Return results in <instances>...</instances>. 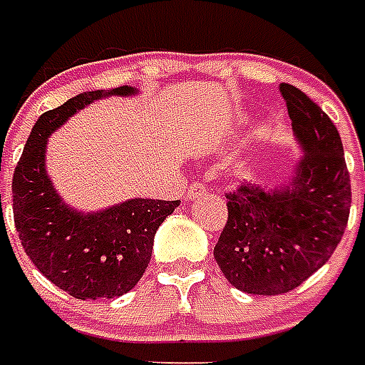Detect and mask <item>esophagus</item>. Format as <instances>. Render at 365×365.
Wrapping results in <instances>:
<instances>
[{"label": "esophagus", "instance_id": "1", "mask_svg": "<svg viewBox=\"0 0 365 365\" xmlns=\"http://www.w3.org/2000/svg\"><path fill=\"white\" fill-rule=\"evenodd\" d=\"M207 193V189H205V185L202 183H193L191 187L187 189V199L189 201H195V199H199V197H202V195Z\"/></svg>", "mask_w": 365, "mask_h": 365}]
</instances>
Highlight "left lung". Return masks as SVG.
<instances>
[{
  "mask_svg": "<svg viewBox=\"0 0 365 365\" xmlns=\"http://www.w3.org/2000/svg\"><path fill=\"white\" fill-rule=\"evenodd\" d=\"M279 90L300 160L275 187L249 183L227 193V224L214 247L233 287L269 297L293 291L329 260L352 202L335 124L299 88L282 83Z\"/></svg>",
  "mask_w": 365,
  "mask_h": 365,
  "instance_id": "8db88e82",
  "label": "left lung"
}]
</instances>
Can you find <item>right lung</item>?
<instances>
[{"label":"right lung","mask_w":365,"mask_h":365,"mask_svg":"<svg viewBox=\"0 0 365 365\" xmlns=\"http://www.w3.org/2000/svg\"><path fill=\"white\" fill-rule=\"evenodd\" d=\"M138 93L132 86L83 91L43 113L15 168L13 214L24 252L74 299H115L132 291L151 260L158 226L180 202L138 197L101 210H78L63 201L47 174V139L91 103Z\"/></svg>","instance_id":"add662e5"}]
</instances>
